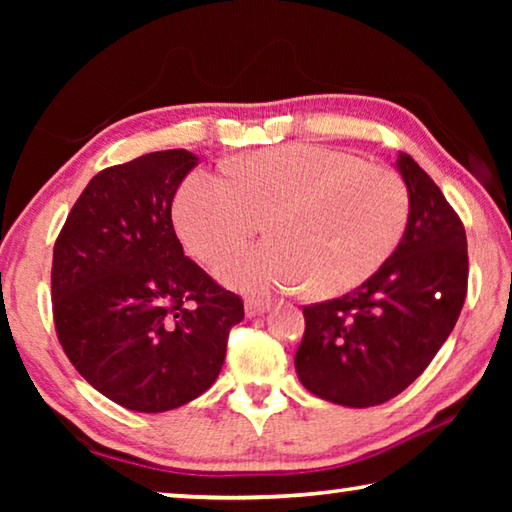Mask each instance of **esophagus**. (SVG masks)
Returning <instances> with one entry per match:
<instances>
[{"mask_svg":"<svg viewBox=\"0 0 512 512\" xmlns=\"http://www.w3.org/2000/svg\"><path fill=\"white\" fill-rule=\"evenodd\" d=\"M244 309H246V316L248 318H259V316H264L268 309H271V302H266V300H246Z\"/></svg>","mask_w":512,"mask_h":512,"instance_id":"obj_1","label":"esophagus"}]
</instances>
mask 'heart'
Returning a JSON list of instances; mask_svg holds the SVG:
<instances>
[{
	"mask_svg": "<svg viewBox=\"0 0 512 512\" xmlns=\"http://www.w3.org/2000/svg\"><path fill=\"white\" fill-rule=\"evenodd\" d=\"M409 189L400 173L352 153L291 144L257 151L230 173L198 169L173 203L192 253L210 262L262 232L275 239L221 257L225 287L273 296L311 284L318 296L359 287L395 253L409 223Z\"/></svg>",
	"mask_w": 512,
	"mask_h": 512,
	"instance_id": "1",
	"label": "heart"
}]
</instances>
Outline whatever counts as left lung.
Wrapping results in <instances>:
<instances>
[{"instance_id":"obj_1","label":"left lung","mask_w":512,"mask_h":512,"mask_svg":"<svg viewBox=\"0 0 512 512\" xmlns=\"http://www.w3.org/2000/svg\"><path fill=\"white\" fill-rule=\"evenodd\" d=\"M409 189V223L395 253L343 298L302 309L300 384L320 400L366 409L418 379L461 314L467 239L461 219L411 155L395 164Z\"/></svg>"}]
</instances>
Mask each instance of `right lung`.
Masks as SVG:
<instances>
[{
	"instance_id": "1",
	"label": "right lung",
	"mask_w": 512,
	"mask_h": 512,
	"mask_svg": "<svg viewBox=\"0 0 512 512\" xmlns=\"http://www.w3.org/2000/svg\"><path fill=\"white\" fill-rule=\"evenodd\" d=\"M185 149L103 169L54 246L51 298L60 345L79 375L124 409H178L219 377L244 302L185 257L171 221Z\"/></svg>"
}]
</instances>
